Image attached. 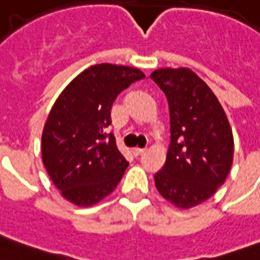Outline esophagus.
Here are the masks:
<instances>
[{
	"label": "esophagus",
	"mask_w": 260,
	"mask_h": 260,
	"mask_svg": "<svg viewBox=\"0 0 260 260\" xmlns=\"http://www.w3.org/2000/svg\"><path fill=\"white\" fill-rule=\"evenodd\" d=\"M144 151H146V148H139V147H136V148H134V155H136V156L142 155Z\"/></svg>",
	"instance_id": "34e87169"
}]
</instances>
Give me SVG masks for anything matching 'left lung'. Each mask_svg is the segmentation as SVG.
Returning a JSON list of instances; mask_svg holds the SVG:
<instances>
[{
    "mask_svg": "<svg viewBox=\"0 0 260 260\" xmlns=\"http://www.w3.org/2000/svg\"><path fill=\"white\" fill-rule=\"evenodd\" d=\"M150 77L170 108L171 143L155 186L173 205L190 209L225 182L234 162L232 129L217 97L190 69H159Z\"/></svg>",
    "mask_w": 260,
    "mask_h": 260,
    "instance_id": "8db88e82",
    "label": "left lung"
}]
</instances>
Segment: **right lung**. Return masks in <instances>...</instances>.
Wrapping results in <instances>:
<instances>
[{
  "label": "right lung",
  "mask_w": 260,
  "mask_h": 260,
  "mask_svg": "<svg viewBox=\"0 0 260 260\" xmlns=\"http://www.w3.org/2000/svg\"><path fill=\"white\" fill-rule=\"evenodd\" d=\"M146 75L139 69L95 64L75 77L55 101L42 135L43 165L67 201L91 206L121 181L128 162L116 146L110 109L131 83Z\"/></svg>",
  "instance_id": "1"
}]
</instances>
